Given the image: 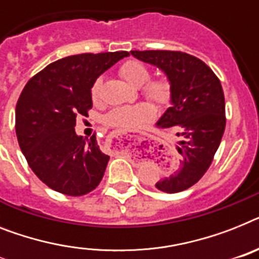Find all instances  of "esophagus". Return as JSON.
Instances as JSON below:
<instances>
[{"instance_id":"obj_1","label":"esophagus","mask_w":259,"mask_h":259,"mask_svg":"<svg viewBox=\"0 0 259 259\" xmlns=\"http://www.w3.org/2000/svg\"><path fill=\"white\" fill-rule=\"evenodd\" d=\"M121 134H123V136H130V137H137V138H144V140H149L148 137H142V136H134V134H130V133H121Z\"/></svg>"}]
</instances>
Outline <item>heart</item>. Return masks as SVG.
Masks as SVG:
<instances>
[{"mask_svg": "<svg viewBox=\"0 0 259 259\" xmlns=\"http://www.w3.org/2000/svg\"><path fill=\"white\" fill-rule=\"evenodd\" d=\"M119 74L122 75L130 85L136 88H141L150 79V70L148 66L137 60L126 61L119 68ZM101 86H102V78H97L92 86L93 101L100 100ZM144 94L149 100L154 101L155 104L163 105L170 100L171 88L167 79H154L144 86ZM153 117H154V109L149 104H140L136 106H122V108L113 109L105 115V122L109 126L121 127V129H136L149 122L150 119H153Z\"/></svg>", "mask_w": 259, "mask_h": 259, "instance_id": "1", "label": "heart"}]
</instances>
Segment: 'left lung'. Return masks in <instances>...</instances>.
I'll list each match as a JSON object with an SVG mask.
<instances>
[{
    "label": "left lung",
    "mask_w": 259,
    "mask_h": 259,
    "mask_svg": "<svg viewBox=\"0 0 259 259\" xmlns=\"http://www.w3.org/2000/svg\"><path fill=\"white\" fill-rule=\"evenodd\" d=\"M130 53L162 70L171 88L170 108L155 125L162 129L180 126V141L176 145L178 158L155 188L163 193L186 190L209 169L224 136L225 96L220 79L203 61L188 53L171 50Z\"/></svg>",
    "instance_id": "8db88e82"
}]
</instances>
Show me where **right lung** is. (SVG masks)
<instances>
[{
  "label": "right lung",
  "mask_w": 259,
  "mask_h": 259,
  "mask_svg": "<svg viewBox=\"0 0 259 259\" xmlns=\"http://www.w3.org/2000/svg\"><path fill=\"white\" fill-rule=\"evenodd\" d=\"M127 52L61 58L29 79L16 106V133L34 174L50 189L78 197L98 186L109 162L96 137L75 134V117L93 106L92 86Z\"/></svg>",
  "instance_id": "obj_1"
}]
</instances>
